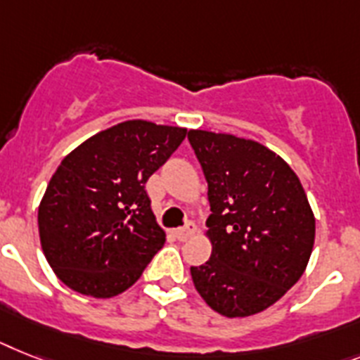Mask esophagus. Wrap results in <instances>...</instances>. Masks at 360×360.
<instances>
[{
  "label": "esophagus",
  "mask_w": 360,
  "mask_h": 360,
  "mask_svg": "<svg viewBox=\"0 0 360 360\" xmlns=\"http://www.w3.org/2000/svg\"><path fill=\"white\" fill-rule=\"evenodd\" d=\"M193 233H195V224H187L186 228H178V230H174V237H176L178 240H187Z\"/></svg>",
  "instance_id": "obj_1"
}]
</instances>
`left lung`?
Listing matches in <instances>:
<instances>
[{
	"instance_id": "8db88e82",
	"label": "left lung",
	"mask_w": 360,
	"mask_h": 360,
	"mask_svg": "<svg viewBox=\"0 0 360 360\" xmlns=\"http://www.w3.org/2000/svg\"><path fill=\"white\" fill-rule=\"evenodd\" d=\"M207 182L212 255L191 266L195 289L228 319L261 313L302 278L314 215L289 163L254 139L189 130Z\"/></svg>"
}]
</instances>
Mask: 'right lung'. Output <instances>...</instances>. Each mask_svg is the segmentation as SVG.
<instances>
[{"mask_svg":"<svg viewBox=\"0 0 360 360\" xmlns=\"http://www.w3.org/2000/svg\"><path fill=\"white\" fill-rule=\"evenodd\" d=\"M186 134L182 127L123 121L62 160L38 206L41 250L62 283L112 298L139 280L165 243L145 184Z\"/></svg>","mask_w":360,"mask_h":360,"instance_id":"1","label":"right lung"}]
</instances>
